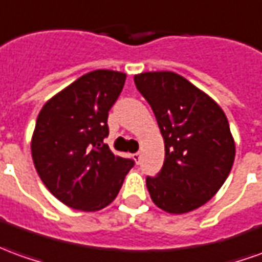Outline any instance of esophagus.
Listing matches in <instances>:
<instances>
[{
    "instance_id": "34e87169",
    "label": "esophagus",
    "mask_w": 262,
    "mask_h": 262,
    "mask_svg": "<svg viewBox=\"0 0 262 262\" xmlns=\"http://www.w3.org/2000/svg\"><path fill=\"white\" fill-rule=\"evenodd\" d=\"M132 157H133V160H135L136 163L140 162V153H135Z\"/></svg>"
}]
</instances>
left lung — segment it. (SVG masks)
<instances>
[{"label":"left lung","mask_w":262,"mask_h":262,"mask_svg":"<svg viewBox=\"0 0 262 262\" xmlns=\"http://www.w3.org/2000/svg\"><path fill=\"white\" fill-rule=\"evenodd\" d=\"M164 140V163L146 186L157 207L184 214L201 207L231 171L235 143L224 111L207 93L170 71L135 75Z\"/></svg>","instance_id":"1"}]
</instances>
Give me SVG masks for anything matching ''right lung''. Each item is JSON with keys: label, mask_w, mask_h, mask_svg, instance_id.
Listing matches in <instances>:
<instances>
[{"label": "right lung", "mask_w": 262, "mask_h": 262, "mask_svg": "<svg viewBox=\"0 0 262 262\" xmlns=\"http://www.w3.org/2000/svg\"><path fill=\"white\" fill-rule=\"evenodd\" d=\"M126 74L98 69L80 76L42 106L31 139L36 173L65 206L98 211L118 195L133 160L103 144L107 115Z\"/></svg>", "instance_id": "1"}]
</instances>
